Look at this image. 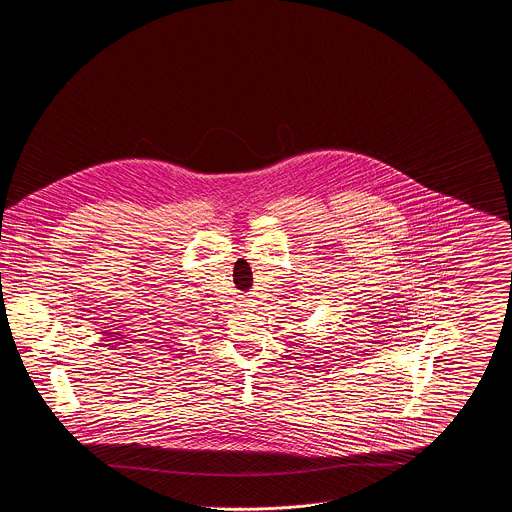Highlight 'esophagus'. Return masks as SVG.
<instances>
[{
  "instance_id": "34e87169",
  "label": "esophagus",
  "mask_w": 512,
  "mask_h": 512,
  "mask_svg": "<svg viewBox=\"0 0 512 512\" xmlns=\"http://www.w3.org/2000/svg\"><path fill=\"white\" fill-rule=\"evenodd\" d=\"M242 307H244V309H251V307H253V301H251V299H245L244 303H242Z\"/></svg>"
}]
</instances>
